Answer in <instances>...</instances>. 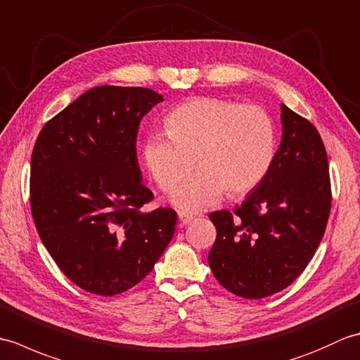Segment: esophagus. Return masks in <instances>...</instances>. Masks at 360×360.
I'll return each mask as SVG.
<instances>
[{
	"instance_id": "esophagus-1",
	"label": "esophagus",
	"mask_w": 360,
	"mask_h": 360,
	"mask_svg": "<svg viewBox=\"0 0 360 360\" xmlns=\"http://www.w3.org/2000/svg\"><path fill=\"white\" fill-rule=\"evenodd\" d=\"M178 218H179V223L184 226V224H188L190 221L195 218V215H193V213H188V212H179Z\"/></svg>"
}]
</instances>
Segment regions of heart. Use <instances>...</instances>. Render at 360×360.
<instances>
[{
    "instance_id": "b5f03b06",
    "label": "heart",
    "mask_w": 360,
    "mask_h": 360,
    "mask_svg": "<svg viewBox=\"0 0 360 360\" xmlns=\"http://www.w3.org/2000/svg\"><path fill=\"white\" fill-rule=\"evenodd\" d=\"M165 133L142 145V162L179 210H204L227 192L236 198L262 184L275 158V125L258 105L219 97H196L168 114Z\"/></svg>"
}]
</instances>
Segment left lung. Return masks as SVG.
<instances>
[{"mask_svg":"<svg viewBox=\"0 0 360 360\" xmlns=\"http://www.w3.org/2000/svg\"><path fill=\"white\" fill-rule=\"evenodd\" d=\"M271 170L233 213L209 215L215 278L232 294L263 298L288 288L314 257L331 209L328 156L316 127L281 103Z\"/></svg>","mask_w":360,"mask_h":360,"instance_id":"obj_1","label":"left lung"}]
</instances>
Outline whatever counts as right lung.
Masks as SVG:
<instances>
[{
    "mask_svg": "<svg viewBox=\"0 0 360 360\" xmlns=\"http://www.w3.org/2000/svg\"><path fill=\"white\" fill-rule=\"evenodd\" d=\"M164 97L148 88L88 89L43 127L30 164V209L53 262L79 288L116 295L151 272L174 235L136 155L141 120Z\"/></svg>",
    "mask_w": 360,
    "mask_h": 360,
    "instance_id": "1",
    "label": "right lung"
}]
</instances>
